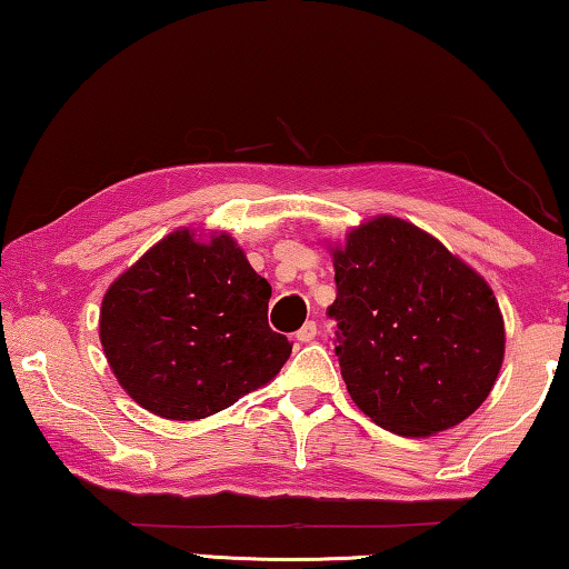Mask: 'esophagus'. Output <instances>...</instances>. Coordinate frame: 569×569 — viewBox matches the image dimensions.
I'll return each instance as SVG.
<instances>
[{"mask_svg": "<svg viewBox=\"0 0 569 569\" xmlns=\"http://www.w3.org/2000/svg\"><path fill=\"white\" fill-rule=\"evenodd\" d=\"M316 339V321H306L301 329L296 331V341L298 343H311Z\"/></svg>", "mask_w": 569, "mask_h": 569, "instance_id": "34e87169", "label": "esophagus"}]
</instances>
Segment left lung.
I'll use <instances>...</instances> for the list:
<instances>
[{"label":"left lung","instance_id":"obj_1","mask_svg":"<svg viewBox=\"0 0 569 569\" xmlns=\"http://www.w3.org/2000/svg\"><path fill=\"white\" fill-rule=\"evenodd\" d=\"M336 356L351 399L401 437L465 421L492 391L505 321L492 288L435 236L393 216L333 248Z\"/></svg>","mask_w":569,"mask_h":569}]
</instances>
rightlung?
I'll return each mask as SVG.
<instances>
[{
    "instance_id": "1",
    "label": "right lung",
    "mask_w": 569,
    "mask_h": 569,
    "mask_svg": "<svg viewBox=\"0 0 569 569\" xmlns=\"http://www.w3.org/2000/svg\"><path fill=\"white\" fill-rule=\"evenodd\" d=\"M268 298L271 283L228 233L180 228L108 288L102 351L142 409L206 419L271 381L291 356L268 326Z\"/></svg>"
}]
</instances>
